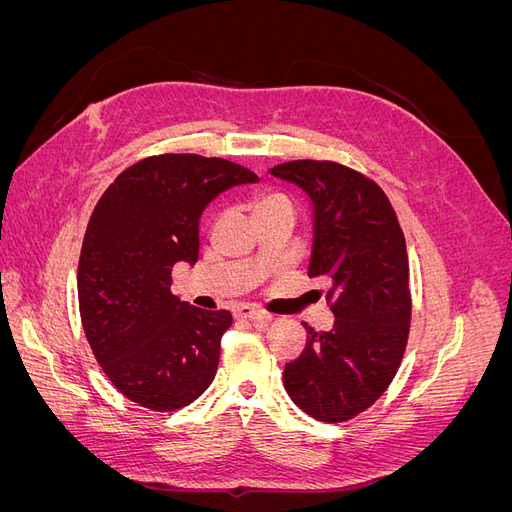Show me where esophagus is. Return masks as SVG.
<instances>
[{"label":"esophagus","mask_w":512,"mask_h":512,"mask_svg":"<svg viewBox=\"0 0 512 512\" xmlns=\"http://www.w3.org/2000/svg\"><path fill=\"white\" fill-rule=\"evenodd\" d=\"M235 316L241 318V320H252L256 327H267V324L273 320L271 314L262 312V309H256V307H250V305H241L235 309Z\"/></svg>","instance_id":"obj_1"}]
</instances>
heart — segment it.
Returning a JSON list of instances; mask_svg holds the SVG:
<instances>
[{
  "mask_svg": "<svg viewBox=\"0 0 512 512\" xmlns=\"http://www.w3.org/2000/svg\"><path fill=\"white\" fill-rule=\"evenodd\" d=\"M271 211H284V213H292L294 215V207L290 203V198L280 194V192H271V194H262L256 198L254 203V218L258 215H265Z\"/></svg>",
  "mask_w": 512,
  "mask_h": 512,
  "instance_id": "b5f03b06",
  "label": "heart"
}]
</instances>
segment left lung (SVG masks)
Instances as JSON below:
<instances>
[{
    "label": "left lung",
    "mask_w": 512,
    "mask_h": 512,
    "mask_svg": "<svg viewBox=\"0 0 512 512\" xmlns=\"http://www.w3.org/2000/svg\"><path fill=\"white\" fill-rule=\"evenodd\" d=\"M269 173L301 188L314 211L309 277L329 284L331 331L305 324L307 344L284 386L322 423L361 414L389 389L410 333L406 239L380 185L337 162L294 160Z\"/></svg>",
    "instance_id": "8db88e82"
}]
</instances>
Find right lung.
<instances>
[{
    "label": "right lung",
    "instance_id": "1",
    "mask_svg": "<svg viewBox=\"0 0 512 512\" xmlns=\"http://www.w3.org/2000/svg\"><path fill=\"white\" fill-rule=\"evenodd\" d=\"M256 181L222 158L164 153L123 170L98 200L76 277L81 320L104 374L134 404L179 410L213 382L232 316L179 301L170 273L198 260L211 200Z\"/></svg>",
    "mask_w": 512,
    "mask_h": 512
}]
</instances>
